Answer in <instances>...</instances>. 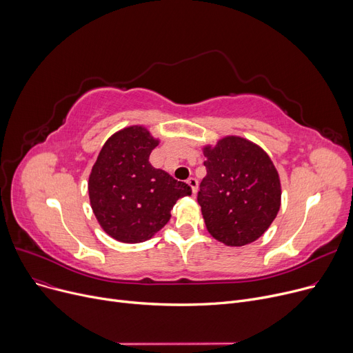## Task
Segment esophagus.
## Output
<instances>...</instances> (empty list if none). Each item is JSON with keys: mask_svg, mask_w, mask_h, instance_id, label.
<instances>
[{"mask_svg": "<svg viewBox=\"0 0 353 353\" xmlns=\"http://www.w3.org/2000/svg\"><path fill=\"white\" fill-rule=\"evenodd\" d=\"M186 182H188V185L191 186V190H192V194L195 195L196 191H198V181L195 178H190Z\"/></svg>", "mask_w": 353, "mask_h": 353, "instance_id": "obj_1", "label": "esophagus"}]
</instances>
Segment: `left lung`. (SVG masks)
<instances>
[{
    "label": "left lung",
    "mask_w": 353,
    "mask_h": 353,
    "mask_svg": "<svg viewBox=\"0 0 353 353\" xmlns=\"http://www.w3.org/2000/svg\"><path fill=\"white\" fill-rule=\"evenodd\" d=\"M206 176L198 203L208 232L228 246H243L263 235L281 208L275 165L256 143L225 137L203 147Z\"/></svg>",
    "instance_id": "8db88e82"
}]
</instances>
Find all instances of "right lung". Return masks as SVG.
I'll list each match as a JSON object with an SVG mask.
<instances>
[{
	"label": "right lung",
	"instance_id": "right-lung-1",
	"mask_svg": "<svg viewBox=\"0 0 353 353\" xmlns=\"http://www.w3.org/2000/svg\"><path fill=\"white\" fill-rule=\"evenodd\" d=\"M158 143L141 125L123 128L103 143L90 174L95 218L119 242L148 241L167 225L176 201L192 194L191 186L150 163Z\"/></svg>",
	"mask_w": 353,
	"mask_h": 353
}]
</instances>
